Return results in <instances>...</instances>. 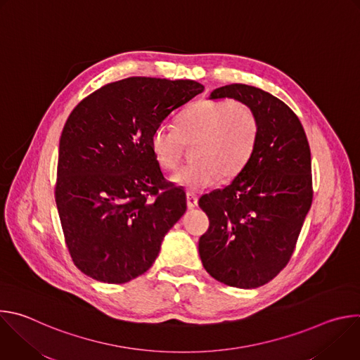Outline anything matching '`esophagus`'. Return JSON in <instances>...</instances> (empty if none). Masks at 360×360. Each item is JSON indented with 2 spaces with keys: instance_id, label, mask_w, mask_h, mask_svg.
I'll use <instances>...</instances> for the list:
<instances>
[{
  "instance_id": "34e87169",
  "label": "esophagus",
  "mask_w": 360,
  "mask_h": 360,
  "mask_svg": "<svg viewBox=\"0 0 360 360\" xmlns=\"http://www.w3.org/2000/svg\"><path fill=\"white\" fill-rule=\"evenodd\" d=\"M186 205H188L189 210L196 208V207H198V198H196V195L188 192V193H186Z\"/></svg>"
}]
</instances>
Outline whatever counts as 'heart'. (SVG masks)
Here are the masks:
<instances>
[{
	"label": "heart",
	"instance_id": "b5f03b06",
	"mask_svg": "<svg viewBox=\"0 0 360 360\" xmlns=\"http://www.w3.org/2000/svg\"><path fill=\"white\" fill-rule=\"evenodd\" d=\"M259 138V120L242 102L199 101L178 118V131L160 125L149 145L158 165L178 167L185 145H193V162L182 167L172 181L191 191L214 185L219 176H236L250 161Z\"/></svg>",
	"mask_w": 360,
	"mask_h": 360
}]
</instances>
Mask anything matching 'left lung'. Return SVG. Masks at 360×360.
I'll return each mask as SVG.
<instances>
[{"label":"left lung","mask_w":360,"mask_h":360,"mask_svg":"<svg viewBox=\"0 0 360 360\" xmlns=\"http://www.w3.org/2000/svg\"><path fill=\"white\" fill-rule=\"evenodd\" d=\"M233 98L259 120L248 165L225 186L199 199L210 229L199 238L203 268L240 289L259 288L289 262L311 210V149L296 114L272 94L245 84L217 88L210 99Z\"/></svg>","instance_id":"1"}]
</instances>
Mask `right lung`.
<instances>
[{"instance_id":"right-lung-1","label":"right lung","mask_w":360,"mask_h":360,"mask_svg":"<svg viewBox=\"0 0 360 360\" xmlns=\"http://www.w3.org/2000/svg\"><path fill=\"white\" fill-rule=\"evenodd\" d=\"M203 91L191 79L131 77L101 86L70 114L60 139L56 202L75 266L125 283L155 262L186 211L152 155V131Z\"/></svg>"}]
</instances>
